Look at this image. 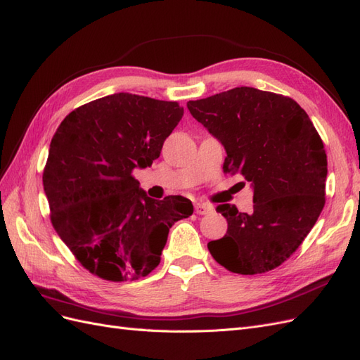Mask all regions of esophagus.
<instances>
[{
  "label": "esophagus",
  "mask_w": 360,
  "mask_h": 360,
  "mask_svg": "<svg viewBox=\"0 0 360 360\" xmlns=\"http://www.w3.org/2000/svg\"><path fill=\"white\" fill-rule=\"evenodd\" d=\"M194 211H196V214H199V215H203V214L211 212L212 207L208 203H196L194 205Z\"/></svg>",
  "instance_id": "34e87169"
}]
</instances>
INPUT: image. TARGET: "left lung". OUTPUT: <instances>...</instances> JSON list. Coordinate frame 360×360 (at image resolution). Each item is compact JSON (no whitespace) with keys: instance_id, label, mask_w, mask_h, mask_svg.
Wrapping results in <instances>:
<instances>
[{"instance_id":"1","label":"left lung","mask_w":360,"mask_h":360,"mask_svg":"<svg viewBox=\"0 0 360 360\" xmlns=\"http://www.w3.org/2000/svg\"><path fill=\"white\" fill-rule=\"evenodd\" d=\"M187 107L224 146L223 170L241 174L253 188L252 211L217 207L228 232L208 243L212 258L238 274L276 269L299 249L324 208L321 137L294 99L253 87L188 101Z\"/></svg>"}]
</instances>
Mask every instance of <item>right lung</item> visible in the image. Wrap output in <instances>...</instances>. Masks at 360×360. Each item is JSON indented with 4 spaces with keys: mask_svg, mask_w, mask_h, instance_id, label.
Returning a JSON list of instances; mask_svg holds the SVG:
<instances>
[{
    "mask_svg": "<svg viewBox=\"0 0 360 360\" xmlns=\"http://www.w3.org/2000/svg\"><path fill=\"white\" fill-rule=\"evenodd\" d=\"M178 102L115 94L81 105L51 140L44 190L51 221L79 264L101 279L137 281L157 269L182 196L148 198L132 176L152 166L182 119Z\"/></svg>",
    "mask_w": 360,
    "mask_h": 360,
    "instance_id": "1",
    "label": "right lung"
}]
</instances>
